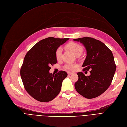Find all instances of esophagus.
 <instances>
[{"instance_id": "obj_1", "label": "esophagus", "mask_w": 127, "mask_h": 127, "mask_svg": "<svg viewBox=\"0 0 127 127\" xmlns=\"http://www.w3.org/2000/svg\"><path fill=\"white\" fill-rule=\"evenodd\" d=\"M67 73H68V75H71V74H73V72H69V71H68V72H67Z\"/></svg>"}]
</instances>
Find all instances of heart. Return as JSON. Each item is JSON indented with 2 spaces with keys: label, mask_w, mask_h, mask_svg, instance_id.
<instances>
[{
  "label": "heart",
  "mask_w": 127,
  "mask_h": 127,
  "mask_svg": "<svg viewBox=\"0 0 127 127\" xmlns=\"http://www.w3.org/2000/svg\"><path fill=\"white\" fill-rule=\"evenodd\" d=\"M67 47L68 49H69L72 52H73V54H74L75 55H77V54H81L83 51L82 47L80 45L76 43H70L67 45ZM62 50V48L61 47L58 48L56 50L55 56L57 60H59L61 59ZM77 65L70 63H67L64 65L65 69L71 71H73L75 70V69Z\"/></svg>",
  "instance_id": "b5f03b06"
}]
</instances>
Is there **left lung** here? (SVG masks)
Returning a JSON list of instances; mask_svg holds the SVG:
<instances>
[{
	"instance_id": "8db88e82",
	"label": "left lung",
	"mask_w": 127,
	"mask_h": 127,
	"mask_svg": "<svg viewBox=\"0 0 127 127\" xmlns=\"http://www.w3.org/2000/svg\"><path fill=\"white\" fill-rule=\"evenodd\" d=\"M81 43L86 51L82 65L83 70H90L89 76L78 72V80L75 88L83 97L91 99L102 94L113 80L116 65L112 51L102 42L90 37L73 39Z\"/></svg>"
}]
</instances>
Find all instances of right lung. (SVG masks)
Returning <instances> with one entry per match:
<instances>
[{
	"label": "right lung",
	"instance_id": "obj_1",
	"mask_svg": "<svg viewBox=\"0 0 127 127\" xmlns=\"http://www.w3.org/2000/svg\"><path fill=\"white\" fill-rule=\"evenodd\" d=\"M69 38L49 37L35 44L27 53L21 69V76L28 93L41 102L55 98L61 91L67 72L50 73L51 65L57 63L55 52Z\"/></svg>",
	"mask_w": 127,
	"mask_h": 127
}]
</instances>
